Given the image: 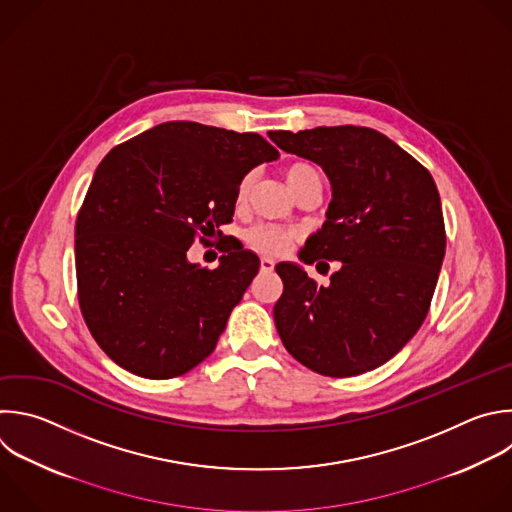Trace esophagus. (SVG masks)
Masks as SVG:
<instances>
[{"instance_id": "obj_1", "label": "esophagus", "mask_w": 512, "mask_h": 512, "mask_svg": "<svg viewBox=\"0 0 512 512\" xmlns=\"http://www.w3.org/2000/svg\"><path fill=\"white\" fill-rule=\"evenodd\" d=\"M273 267H275L273 259H269V257L261 259V271H273Z\"/></svg>"}]
</instances>
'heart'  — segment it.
<instances>
[{
	"label": "heart",
	"instance_id": "obj_1",
	"mask_svg": "<svg viewBox=\"0 0 512 512\" xmlns=\"http://www.w3.org/2000/svg\"><path fill=\"white\" fill-rule=\"evenodd\" d=\"M285 181L289 185V189L293 193H297L299 189L311 185V183H321L319 170L309 164V162H293L285 168ZM251 183L253 177L247 175L239 189H237V203H243L251 191ZM295 241V233L287 231L283 227H275V225H255L245 233V243L263 255H281L283 251H287Z\"/></svg>",
	"mask_w": 512,
	"mask_h": 512
}]
</instances>
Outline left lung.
Returning <instances> with one entry per match:
<instances>
[{
	"instance_id": "8db88e82",
	"label": "left lung",
	"mask_w": 512,
	"mask_h": 512,
	"mask_svg": "<svg viewBox=\"0 0 512 512\" xmlns=\"http://www.w3.org/2000/svg\"><path fill=\"white\" fill-rule=\"evenodd\" d=\"M285 152L317 162L333 199L305 263L339 261L329 285L279 263L273 307L285 350L305 368L350 378L392 360L428 315L446 251L440 195L428 168L366 126L271 130Z\"/></svg>"
}]
</instances>
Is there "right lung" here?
I'll list each match as a JSON object with an SVG mask.
<instances>
[{
	"mask_svg": "<svg viewBox=\"0 0 512 512\" xmlns=\"http://www.w3.org/2000/svg\"><path fill=\"white\" fill-rule=\"evenodd\" d=\"M277 156L255 132L175 120L102 158L76 219V279L82 317L112 362L168 380L213 354L259 259L225 247L207 269L187 251L233 221L243 177Z\"/></svg>",
	"mask_w": 512,
	"mask_h": 512,
	"instance_id": "obj_1",
	"label": "right lung"
}]
</instances>
